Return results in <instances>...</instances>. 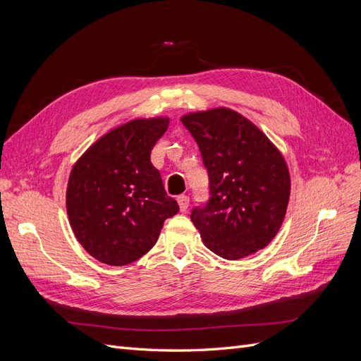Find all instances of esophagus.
Returning a JSON list of instances; mask_svg holds the SVG:
<instances>
[{
    "instance_id": "obj_1",
    "label": "esophagus",
    "mask_w": 361,
    "mask_h": 361,
    "mask_svg": "<svg viewBox=\"0 0 361 361\" xmlns=\"http://www.w3.org/2000/svg\"><path fill=\"white\" fill-rule=\"evenodd\" d=\"M178 203H179V209L182 212H185V211L188 209V206H190V197H188V195L182 194V195H179V197H178Z\"/></svg>"
}]
</instances>
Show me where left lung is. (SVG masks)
<instances>
[{
  "mask_svg": "<svg viewBox=\"0 0 361 361\" xmlns=\"http://www.w3.org/2000/svg\"><path fill=\"white\" fill-rule=\"evenodd\" d=\"M197 141L211 197L191 221L203 244L236 260L267 247L285 220L290 176L280 150L248 118L231 108L182 116Z\"/></svg>",
  "mask_w": 361,
  "mask_h": 361,
  "instance_id": "obj_1",
  "label": "left lung"
}]
</instances>
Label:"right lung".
Instances as JSON below:
<instances>
[{
	"instance_id": "add662e5",
	"label": "right lung",
	"mask_w": 361,
	"mask_h": 361,
	"mask_svg": "<svg viewBox=\"0 0 361 361\" xmlns=\"http://www.w3.org/2000/svg\"><path fill=\"white\" fill-rule=\"evenodd\" d=\"M169 123V117L130 120L73 164L66 190L69 223L87 253L102 264L122 267L146 255L164 221L179 212L150 161Z\"/></svg>"
}]
</instances>
